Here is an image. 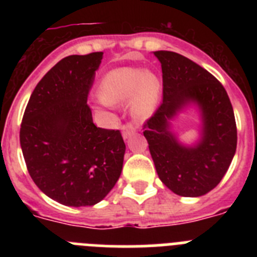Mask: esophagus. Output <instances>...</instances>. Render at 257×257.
<instances>
[{
    "mask_svg": "<svg viewBox=\"0 0 257 257\" xmlns=\"http://www.w3.org/2000/svg\"><path fill=\"white\" fill-rule=\"evenodd\" d=\"M136 131V127L133 123H127L122 126V136L123 139H128L130 136H133Z\"/></svg>",
    "mask_w": 257,
    "mask_h": 257,
    "instance_id": "34e87169",
    "label": "esophagus"
}]
</instances>
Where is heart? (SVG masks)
I'll return each instance as SVG.
<instances>
[{"label": "heart", "mask_w": 257, "mask_h": 257, "mask_svg": "<svg viewBox=\"0 0 257 257\" xmlns=\"http://www.w3.org/2000/svg\"><path fill=\"white\" fill-rule=\"evenodd\" d=\"M161 83L152 72L138 68H119L106 73L97 86V94L105 104L130 100L135 117L144 118L154 110L160 96Z\"/></svg>", "instance_id": "b5f03b06"}]
</instances>
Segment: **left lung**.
<instances>
[{
    "label": "left lung",
    "instance_id": "1",
    "mask_svg": "<svg viewBox=\"0 0 257 257\" xmlns=\"http://www.w3.org/2000/svg\"><path fill=\"white\" fill-rule=\"evenodd\" d=\"M162 67L163 100L144 124L158 178L181 197H201L221 181L237 149L234 112L225 88L207 70L178 52L156 51ZM190 105L201 130L192 146L171 131V121Z\"/></svg>",
    "mask_w": 257,
    "mask_h": 257
}]
</instances>
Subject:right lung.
<instances>
[{
    "mask_svg": "<svg viewBox=\"0 0 257 257\" xmlns=\"http://www.w3.org/2000/svg\"><path fill=\"white\" fill-rule=\"evenodd\" d=\"M103 52L61 59L37 83L20 127V147L32 180L64 206H94L121 176V133L96 127L88 91Z\"/></svg>",
    "mask_w": 257,
    "mask_h": 257,
    "instance_id": "add662e5",
    "label": "right lung"
}]
</instances>
